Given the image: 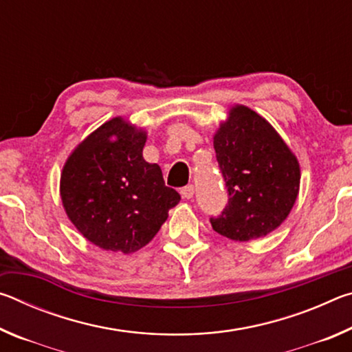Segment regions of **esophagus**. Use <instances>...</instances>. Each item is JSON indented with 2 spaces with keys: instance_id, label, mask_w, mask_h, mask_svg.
<instances>
[{
  "instance_id": "esophagus-1",
  "label": "esophagus",
  "mask_w": 352,
  "mask_h": 352,
  "mask_svg": "<svg viewBox=\"0 0 352 352\" xmlns=\"http://www.w3.org/2000/svg\"><path fill=\"white\" fill-rule=\"evenodd\" d=\"M182 197L183 199H186V200H189V199H192V195H194V186L192 184H188V186H184L182 190Z\"/></svg>"
}]
</instances>
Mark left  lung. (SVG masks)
Here are the masks:
<instances>
[{"label":"left lung","instance_id":"1","mask_svg":"<svg viewBox=\"0 0 352 352\" xmlns=\"http://www.w3.org/2000/svg\"><path fill=\"white\" fill-rule=\"evenodd\" d=\"M228 204L212 230L247 242L275 231L294 208L300 190V163L269 121L245 105L231 107L214 135Z\"/></svg>","mask_w":352,"mask_h":352}]
</instances>
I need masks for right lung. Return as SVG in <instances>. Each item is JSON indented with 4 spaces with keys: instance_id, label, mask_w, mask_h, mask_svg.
<instances>
[{
    "instance_id": "obj_1",
    "label": "right lung",
    "mask_w": 352,
    "mask_h": 352,
    "mask_svg": "<svg viewBox=\"0 0 352 352\" xmlns=\"http://www.w3.org/2000/svg\"><path fill=\"white\" fill-rule=\"evenodd\" d=\"M147 133L121 116L94 130L63 166L60 197L79 233L107 252L133 253L151 242L180 201L162 169L142 158Z\"/></svg>"
}]
</instances>
